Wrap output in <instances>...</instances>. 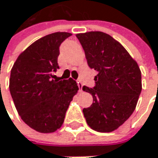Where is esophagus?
Here are the masks:
<instances>
[{"label":"esophagus","mask_w":158,"mask_h":158,"mask_svg":"<svg viewBox=\"0 0 158 158\" xmlns=\"http://www.w3.org/2000/svg\"><path fill=\"white\" fill-rule=\"evenodd\" d=\"M77 85H78V88H79V91L82 92L83 91V84L80 80H77Z\"/></svg>","instance_id":"obj_1"}]
</instances>
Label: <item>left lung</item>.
I'll return each mask as SVG.
<instances>
[{
    "mask_svg": "<svg viewBox=\"0 0 158 158\" xmlns=\"http://www.w3.org/2000/svg\"><path fill=\"white\" fill-rule=\"evenodd\" d=\"M88 66L95 70L94 86H83L93 104L83 109L87 125L97 132H112L135 111L141 90V71L124 46L102 31L76 34Z\"/></svg>",
    "mask_w": 158,
    "mask_h": 158,
    "instance_id": "1",
    "label": "left lung"
}]
</instances>
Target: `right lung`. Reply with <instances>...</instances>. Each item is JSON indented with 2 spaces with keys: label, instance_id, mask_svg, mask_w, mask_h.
Returning a JSON list of instances; mask_svg holds the SVG:
<instances>
[{
  "label": "right lung",
  "instance_id": "right-lung-1",
  "mask_svg": "<svg viewBox=\"0 0 158 158\" xmlns=\"http://www.w3.org/2000/svg\"><path fill=\"white\" fill-rule=\"evenodd\" d=\"M69 32L48 34L31 44L14 63L10 92L18 114L31 128L52 133L64 123L70 102L78 91L75 81L57 80L61 44Z\"/></svg>",
  "mask_w": 158,
  "mask_h": 158
}]
</instances>
